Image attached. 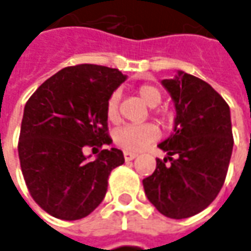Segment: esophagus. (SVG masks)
Masks as SVG:
<instances>
[{"label":"esophagus","mask_w":251,"mask_h":251,"mask_svg":"<svg viewBox=\"0 0 251 251\" xmlns=\"http://www.w3.org/2000/svg\"><path fill=\"white\" fill-rule=\"evenodd\" d=\"M137 156H138V153H135V152H130V151H126V152H124V159L127 160V162H128V160L135 159Z\"/></svg>","instance_id":"obj_1"}]
</instances>
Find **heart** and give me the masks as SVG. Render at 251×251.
Here are the masks:
<instances>
[{
	"label": "heart",
	"instance_id": "heart-1",
	"mask_svg": "<svg viewBox=\"0 0 251 251\" xmlns=\"http://www.w3.org/2000/svg\"><path fill=\"white\" fill-rule=\"evenodd\" d=\"M140 99L150 107H156L160 103L162 95L158 88L152 85H144L138 89ZM119 103H120V92L116 91L110 95L106 103V116L109 121L119 120ZM159 130L155 124H140V126H124L114 132V141L123 150L137 152L148 147L151 142L158 138Z\"/></svg>",
	"mask_w": 251,
	"mask_h": 251
}]
</instances>
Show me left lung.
<instances>
[{
	"mask_svg": "<svg viewBox=\"0 0 251 251\" xmlns=\"http://www.w3.org/2000/svg\"><path fill=\"white\" fill-rule=\"evenodd\" d=\"M162 85L175 103L173 132L159 147L165 159L142 180L145 194L162 215L183 219L217 198L233 150L230 110L209 83L178 71Z\"/></svg>",
	"mask_w": 251,
	"mask_h": 251,
	"instance_id": "obj_1",
	"label": "left lung"
}]
</instances>
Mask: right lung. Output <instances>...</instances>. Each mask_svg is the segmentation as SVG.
Returning <instances> with one entry per match:
<instances>
[{
    "label": "right lung",
    "instance_id": "obj_1",
    "mask_svg": "<svg viewBox=\"0 0 251 251\" xmlns=\"http://www.w3.org/2000/svg\"><path fill=\"white\" fill-rule=\"evenodd\" d=\"M126 75L95 64L67 67L44 81L26 101L18 144L25 183L33 200L50 215L76 221L103 201L107 178L124 163L111 144L106 103Z\"/></svg>",
    "mask_w": 251,
    "mask_h": 251
}]
</instances>
